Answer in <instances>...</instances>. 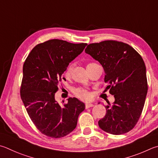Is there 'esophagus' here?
Instances as JSON below:
<instances>
[{"label":"esophagus","mask_w":158,"mask_h":158,"mask_svg":"<svg viewBox=\"0 0 158 158\" xmlns=\"http://www.w3.org/2000/svg\"><path fill=\"white\" fill-rule=\"evenodd\" d=\"M93 106H94V104H85V108H89Z\"/></svg>","instance_id":"1"}]
</instances>
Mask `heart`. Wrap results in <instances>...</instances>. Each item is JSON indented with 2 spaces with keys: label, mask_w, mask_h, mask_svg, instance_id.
I'll use <instances>...</instances> for the list:
<instances>
[{
  "label": "heart",
  "mask_w": 158,
  "mask_h": 158,
  "mask_svg": "<svg viewBox=\"0 0 158 158\" xmlns=\"http://www.w3.org/2000/svg\"><path fill=\"white\" fill-rule=\"evenodd\" d=\"M92 64H89L88 65ZM74 65L73 64H70L67 67L66 70H65V75L66 76H69L72 70H73V68ZM74 93H75L77 97H79V98H81L83 99H88L90 98V94H89L88 92L85 90L84 88H77L75 90H74Z\"/></svg>",
  "instance_id": "heart-1"
}]
</instances>
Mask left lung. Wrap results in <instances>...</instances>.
I'll list each match as a JSON object with an SVG mask.
<instances>
[{"label":"left lung","instance_id":"left-lung-1","mask_svg":"<svg viewBox=\"0 0 158 158\" xmlns=\"http://www.w3.org/2000/svg\"><path fill=\"white\" fill-rule=\"evenodd\" d=\"M104 70V81L114 95L113 106L98 122L100 128L113 135L127 133L137 124L144 108L148 85L142 56L130 45L116 41L89 44L85 50Z\"/></svg>","mask_w":158,"mask_h":158}]
</instances>
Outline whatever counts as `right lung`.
Instances as JSON below:
<instances>
[{
  "mask_svg": "<svg viewBox=\"0 0 158 158\" xmlns=\"http://www.w3.org/2000/svg\"><path fill=\"white\" fill-rule=\"evenodd\" d=\"M86 45L49 40L36 45L24 63L21 99L34 125L48 137L60 138L70 133L84 110V103L75 97L61 106L54 96L62 74Z\"/></svg>",
  "mask_w": 158,
  "mask_h": 158,
  "instance_id": "1",
  "label": "right lung"
}]
</instances>
